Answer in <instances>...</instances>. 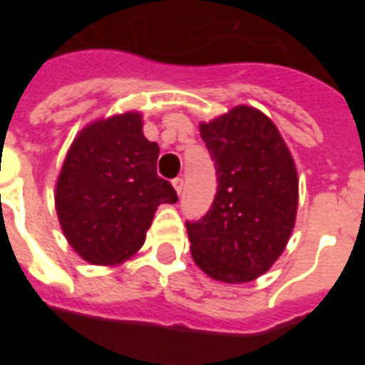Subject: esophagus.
<instances>
[{
    "instance_id": "1",
    "label": "esophagus",
    "mask_w": 365,
    "mask_h": 365,
    "mask_svg": "<svg viewBox=\"0 0 365 365\" xmlns=\"http://www.w3.org/2000/svg\"><path fill=\"white\" fill-rule=\"evenodd\" d=\"M172 185H173V188H175V192L180 195V193H182V186H185L182 179H180V177H177V179L172 180Z\"/></svg>"
}]
</instances>
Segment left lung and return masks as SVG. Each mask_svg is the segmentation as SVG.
Wrapping results in <instances>:
<instances>
[{"mask_svg":"<svg viewBox=\"0 0 365 365\" xmlns=\"http://www.w3.org/2000/svg\"><path fill=\"white\" fill-rule=\"evenodd\" d=\"M199 131L219 186L205 217L186 222L192 257L212 279L254 282L291 240L298 212L294 159L276 124L250 106L201 122Z\"/></svg>","mask_w":365,"mask_h":365,"instance_id":"left-lung-1","label":"left lung"}]
</instances>
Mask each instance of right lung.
<instances>
[{"mask_svg": "<svg viewBox=\"0 0 365 365\" xmlns=\"http://www.w3.org/2000/svg\"><path fill=\"white\" fill-rule=\"evenodd\" d=\"M159 146L128 111L87 124L56 180V214L67 243L91 265H120L140 250L153 215L177 192L157 175Z\"/></svg>", "mask_w": 365, "mask_h": 365, "instance_id": "add662e5", "label": "right lung"}]
</instances>
